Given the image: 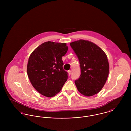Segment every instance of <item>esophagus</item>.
<instances>
[{"instance_id":"esophagus-1","label":"esophagus","mask_w":131,"mask_h":131,"mask_svg":"<svg viewBox=\"0 0 131 131\" xmlns=\"http://www.w3.org/2000/svg\"><path fill=\"white\" fill-rule=\"evenodd\" d=\"M68 73L69 75H70L71 74V71L69 70V71H68Z\"/></svg>"}]
</instances>
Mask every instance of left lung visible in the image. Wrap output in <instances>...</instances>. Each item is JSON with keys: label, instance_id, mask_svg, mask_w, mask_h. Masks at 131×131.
Segmentation results:
<instances>
[{"label": "left lung", "instance_id": "8db88e82", "mask_svg": "<svg viewBox=\"0 0 131 131\" xmlns=\"http://www.w3.org/2000/svg\"><path fill=\"white\" fill-rule=\"evenodd\" d=\"M70 45L80 64L81 75L75 81L78 91L86 96L98 93L104 86L109 73L106 53L97 45L88 41L80 40Z\"/></svg>", "mask_w": 131, "mask_h": 131}]
</instances>
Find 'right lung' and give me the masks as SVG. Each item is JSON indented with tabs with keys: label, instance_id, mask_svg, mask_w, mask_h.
<instances>
[{
	"label": "right lung",
	"instance_id": "obj_1",
	"mask_svg": "<svg viewBox=\"0 0 131 131\" xmlns=\"http://www.w3.org/2000/svg\"><path fill=\"white\" fill-rule=\"evenodd\" d=\"M67 50L66 43L48 41L38 47L29 57V79L34 88L45 96H55L68 78L67 72L63 68L62 56Z\"/></svg>",
	"mask_w": 131,
	"mask_h": 131
}]
</instances>
